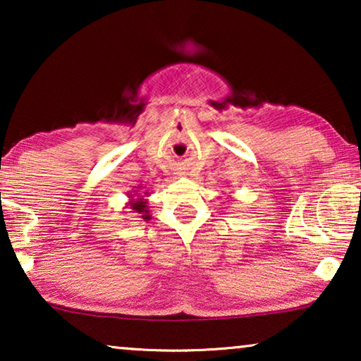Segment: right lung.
I'll return each mask as SVG.
<instances>
[{"instance_id":"obj_1","label":"right lung","mask_w":361,"mask_h":361,"mask_svg":"<svg viewBox=\"0 0 361 361\" xmlns=\"http://www.w3.org/2000/svg\"><path fill=\"white\" fill-rule=\"evenodd\" d=\"M146 197H149V190L146 189L145 185H137L135 187V190H133V194H130V202H128L125 209L128 212L125 214H133L136 216H141L142 220H149L151 215H149V209H147V199Z\"/></svg>"}]
</instances>
